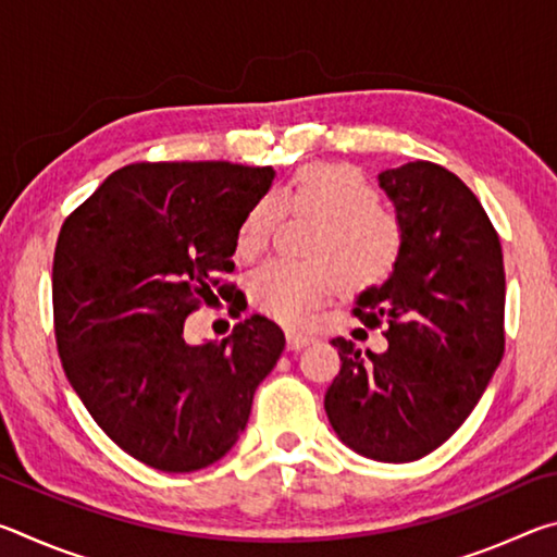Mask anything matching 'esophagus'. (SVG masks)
<instances>
[{"label": "esophagus", "instance_id": "obj_1", "mask_svg": "<svg viewBox=\"0 0 557 557\" xmlns=\"http://www.w3.org/2000/svg\"><path fill=\"white\" fill-rule=\"evenodd\" d=\"M314 342V336H307V334H297V332H289L287 334V346L292 351H299V348H305Z\"/></svg>", "mask_w": 557, "mask_h": 557}]
</instances>
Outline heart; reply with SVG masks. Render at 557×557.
<instances>
[{
  "mask_svg": "<svg viewBox=\"0 0 557 557\" xmlns=\"http://www.w3.org/2000/svg\"><path fill=\"white\" fill-rule=\"evenodd\" d=\"M282 211L314 215L305 243L312 260H270L250 280L256 307L282 324L305 322L338 285L348 292L383 285L398 265L400 223L354 166H299L275 196L262 194L238 225L240 256L265 248Z\"/></svg>",
  "mask_w": 557,
  "mask_h": 557,
  "instance_id": "b5f03b06",
  "label": "heart"
}]
</instances>
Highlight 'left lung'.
Here are the masks:
<instances>
[{
	"label": "left lung",
	"instance_id": "1",
	"mask_svg": "<svg viewBox=\"0 0 557 557\" xmlns=\"http://www.w3.org/2000/svg\"><path fill=\"white\" fill-rule=\"evenodd\" d=\"M379 184L403 250L354 314L385 324L388 348L361 351L336 336L342 371L324 410L346 447L375 461H414L455 435L504 356V252L471 188L445 166L408 162Z\"/></svg>",
	"mask_w": 557,
	"mask_h": 557
}]
</instances>
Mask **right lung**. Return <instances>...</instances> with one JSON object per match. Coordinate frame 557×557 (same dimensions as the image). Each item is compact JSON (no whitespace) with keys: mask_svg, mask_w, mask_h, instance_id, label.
Segmentation results:
<instances>
[{"mask_svg":"<svg viewBox=\"0 0 557 557\" xmlns=\"http://www.w3.org/2000/svg\"><path fill=\"white\" fill-rule=\"evenodd\" d=\"M272 166L129 164L59 233L55 344L73 391L129 457L159 471L219 461L248 425L252 395L285 334L252 314L223 342L186 344L201 301L225 299L238 225L268 194Z\"/></svg>","mask_w":557,"mask_h":557,"instance_id":"obj_1","label":"right lung"}]
</instances>
